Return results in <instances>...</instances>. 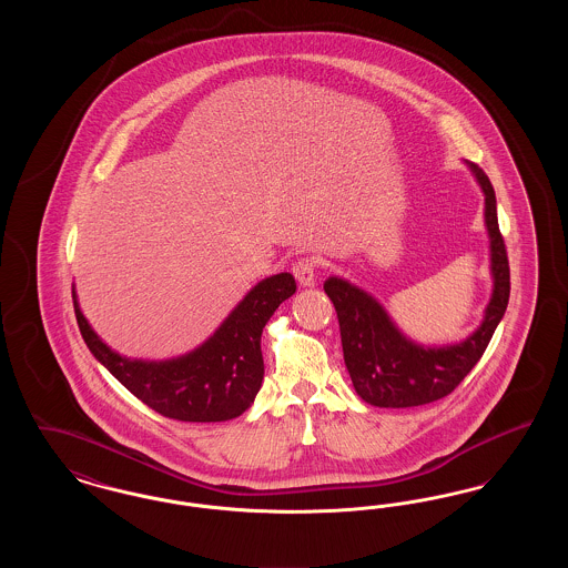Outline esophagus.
<instances>
[{"instance_id": "obj_1", "label": "esophagus", "mask_w": 568, "mask_h": 568, "mask_svg": "<svg viewBox=\"0 0 568 568\" xmlns=\"http://www.w3.org/2000/svg\"><path fill=\"white\" fill-rule=\"evenodd\" d=\"M292 272H294L300 287H313L317 283V266L308 257L306 260H297Z\"/></svg>"}]
</instances>
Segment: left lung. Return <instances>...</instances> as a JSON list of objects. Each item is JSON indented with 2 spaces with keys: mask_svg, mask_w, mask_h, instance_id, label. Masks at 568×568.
<instances>
[{
  "mask_svg": "<svg viewBox=\"0 0 568 568\" xmlns=\"http://www.w3.org/2000/svg\"><path fill=\"white\" fill-rule=\"evenodd\" d=\"M466 165L486 197L484 221L491 274V296L475 332L452 345H422L408 338L377 297L362 287L341 276H329L324 283L325 294L338 315L345 366L357 396L368 405L406 408L428 405L452 394L481 359L507 311L511 283L505 241L498 230L496 193L479 165Z\"/></svg>",
  "mask_w": 568,
  "mask_h": 568,
  "instance_id": "left-lung-1",
  "label": "left lung"
}]
</instances>
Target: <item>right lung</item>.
Instances as JSON below:
<instances>
[{"instance_id": "add662e5", "label": "right lung", "mask_w": 568, "mask_h": 568, "mask_svg": "<svg viewBox=\"0 0 568 568\" xmlns=\"http://www.w3.org/2000/svg\"><path fill=\"white\" fill-rule=\"evenodd\" d=\"M296 294V278L278 272L262 278L195 349L170 359H138L110 349L82 315L72 285L74 313L93 357L138 400L179 422H227L253 405L262 378V332L281 302Z\"/></svg>"}]
</instances>
